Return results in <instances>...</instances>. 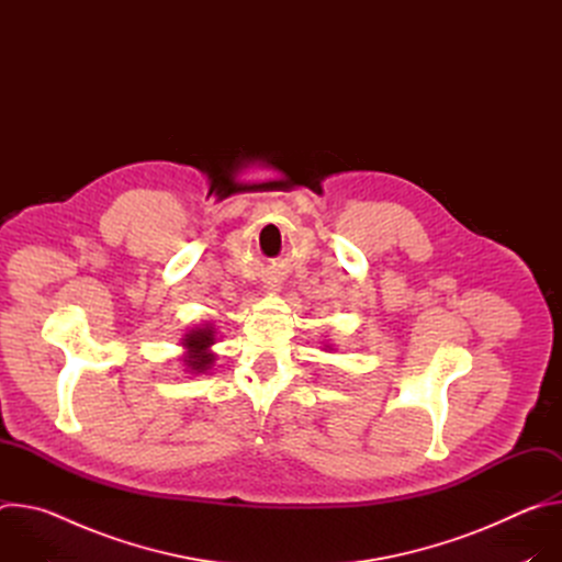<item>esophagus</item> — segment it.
Returning a JSON list of instances; mask_svg holds the SVG:
<instances>
[{"instance_id": "esophagus-1", "label": "esophagus", "mask_w": 562, "mask_h": 562, "mask_svg": "<svg viewBox=\"0 0 562 562\" xmlns=\"http://www.w3.org/2000/svg\"><path fill=\"white\" fill-rule=\"evenodd\" d=\"M267 289H269V291H278L280 286H278V282H267Z\"/></svg>"}]
</instances>
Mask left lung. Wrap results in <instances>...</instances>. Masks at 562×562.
<instances>
[{
	"label": "left lung",
	"mask_w": 562,
	"mask_h": 562,
	"mask_svg": "<svg viewBox=\"0 0 562 562\" xmlns=\"http://www.w3.org/2000/svg\"><path fill=\"white\" fill-rule=\"evenodd\" d=\"M323 349H325V351H336V349H334V345H325Z\"/></svg>",
	"instance_id": "left-lung-1"
}]
</instances>
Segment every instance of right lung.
Here are the masks:
<instances>
[{
  "label": "right lung",
  "instance_id": "obj_1",
  "mask_svg": "<svg viewBox=\"0 0 562 562\" xmlns=\"http://www.w3.org/2000/svg\"><path fill=\"white\" fill-rule=\"evenodd\" d=\"M217 342V329L213 323L189 329L182 338V371L189 375H202L211 371L217 353H213V345Z\"/></svg>",
  "mask_w": 562,
  "mask_h": 562
}]
</instances>
